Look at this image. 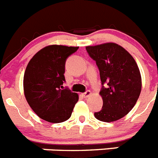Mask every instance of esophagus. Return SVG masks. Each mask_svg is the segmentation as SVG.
I'll return each instance as SVG.
<instances>
[{"label": "esophagus", "mask_w": 158, "mask_h": 158, "mask_svg": "<svg viewBox=\"0 0 158 158\" xmlns=\"http://www.w3.org/2000/svg\"><path fill=\"white\" fill-rule=\"evenodd\" d=\"M90 94H91V91H90V90H87V91H86V92H84L83 94V97H84V98H87V97H88V96H90Z\"/></svg>", "instance_id": "obj_1"}]
</instances>
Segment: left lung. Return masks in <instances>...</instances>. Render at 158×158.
<instances>
[{
  "label": "left lung",
  "mask_w": 158,
  "mask_h": 158,
  "mask_svg": "<svg viewBox=\"0 0 158 158\" xmlns=\"http://www.w3.org/2000/svg\"><path fill=\"white\" fill-rule=\"evenodd\" d=\"M99 70L103 105L94 112L99 121L110 123L127 115L136 104L142 90V78L133 56L114 43L86 47ZM105 86H104V85Z\"/></svg>",
  "instance_id": "1"
}]
</instances>
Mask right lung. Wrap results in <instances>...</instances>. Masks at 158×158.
Here are the masks:
<instances>
[{"instance_id": "right-lung-1", "label": "right lung", "mask_w": 158, "mask_h": 158, "mask_svg": "<svg viewBox=\"0 0 158 158\" xmlns=\"http://www.w3.org/2000/svg\"><path fill=\"white\" fill-rule=\"evenodd\" d=\"M79 47L50 45L39 51L28 63L24 90L30 107L40 118L62 123L71 117L79 95L64 88L67 59Z\"/></svg>"}]
</instances>
